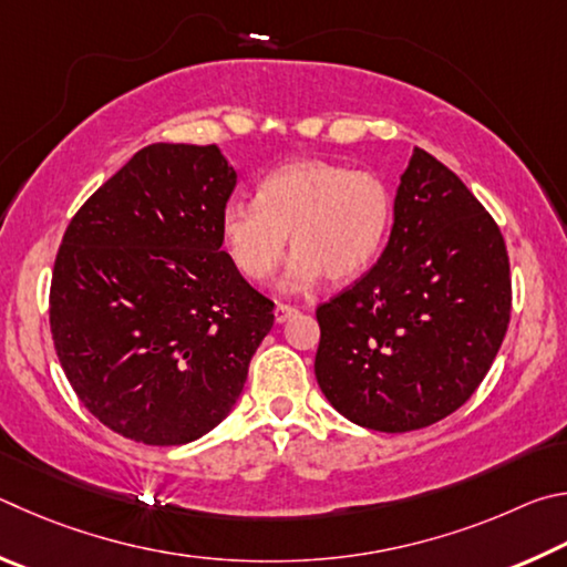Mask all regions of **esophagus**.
Instances as JSON below:
<instances>
[{
  "instance_id": "34e87169",
  "label": "esophagus",
  "mask_w": 567,
  "mask_h": 567,
  "mask_svg": "<svg viewBox=\"0 0 567 567\" xmlns=\"http://www.w3.org/2000/svg\"><path fill=\"white\" fill-rule=\"evenodd\" d=\"M299 311L293 309V306H289V303H276V309H274V316H276V323H286L291 319V316H296Z\"/></svg>"
}]
</instances>
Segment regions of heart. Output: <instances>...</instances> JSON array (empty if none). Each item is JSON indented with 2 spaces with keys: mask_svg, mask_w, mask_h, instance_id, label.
Masks as SVG:
<instances>
[{
  "mask_svg": "<svg viewBox=\"0 0 567 567\" xmlns=\"http://www.w3.org/2000/svg\"><path fill=\"white\" fill-rule=\"evenodd\" d=\"M393 196L371 172L301 158L274 168L254 202L234 198L221 212V241L248 281H268L286 256L291 234L296 258L286 286L309 289L321 276L331 284L359 278L389 238Z\"/></svg>",
  "mask_w": 567,
  "mask_h": 567,
  "instance_id": "obj_1",
  "label": "heart"
}]
</instances>
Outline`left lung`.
<instances>
[{"instance_id":"left-lung-1","label":"left lung","mask_w":567,"mask_h":567,"mask_svg":"<svg viewBox=\"0 0 567 567\" xmlns=\"http://www.w3.org/2000/svg\"><path fill=\"white\" fill-rule=\"evenodd\" d=\"M316 319L313 369L336 411L381 433L439 423L475 393L508 331L498 224L449 166L413 148L389 246Z\"/></svg>"}]
</instances>
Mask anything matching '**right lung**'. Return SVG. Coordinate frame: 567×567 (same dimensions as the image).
<instances>
[{
	"label": "right lung",
	"instance_id": "1",
	"mask_svg": "<svg viewBox=\"0 0 567 567\" xmlns=\"http://www.w3.org/2000/svg\"><path fill=\"white\" fill-rule=\"evenodd\" d=\"M234 186L218 146L152 144L66 226L49 291L54 349L79 401L124 439H202L271 331L274 301L221 251Z\"/></svg>",
	"mask_w": 567,
	"mask_h": 567
}]
</instances>
